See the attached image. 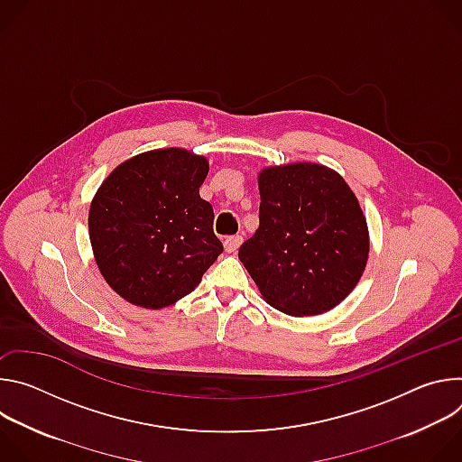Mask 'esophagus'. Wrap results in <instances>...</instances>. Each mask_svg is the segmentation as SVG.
Instances as JSON below:
<instances>
[{
  "label": "esophagus",
  "mask_w": 462,
  "mask_h": 462,
  "mask_svg": "<svg viewBox=\"0 0 462 462\" xmlns=\"http://www.w3.org/2000/svg\"><path fill=\"white\" fill-rule=\"evenodd\" d=\"M241 243H243V237H241V236H228V237L225 239V250H226L228 254H234V252H237V248L241 246Z\"/></svg>",
  "instance_id": "esophagus-1"
}]
</instances>
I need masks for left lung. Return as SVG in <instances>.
I'll return each instance as SVG.
<instances>
[{
    "instance_id": "left-lung-1",
    "label": "left lung",
    "mask_w": 462,
    "mask_h": 462,
    "mask_svg": "<svg viewBox=\"0 0 462 462\" xmlns=\"http://www.w3.org/2000/svg\"><path fill=\"white\" fill-rule=\"evenodd\" d=\"M259 226L239 259L274 309L314 316L358 283L369 254L367 223L346 180L300 162L259 173Z\"/></svg>"
}]
</instances>
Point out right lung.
<instances>
[{
  "mask_svg": "<svg viewBox=\"0 0 462 462\" xmlns=\"http://www.w3.org/2000/svg\"><path fill=\"white\" fill-rule=\"evenodd\" d=\"M207 173L205 157L170 148L125 161L98 188L91 246L104 280L129 303H175L223 252L214 208L199 195Z\"/></svg>",
  "mask_w": 462,
  "mask_h": 462,
  "instance_id": "1",
  "label": "right lung"
}]
</instances>
